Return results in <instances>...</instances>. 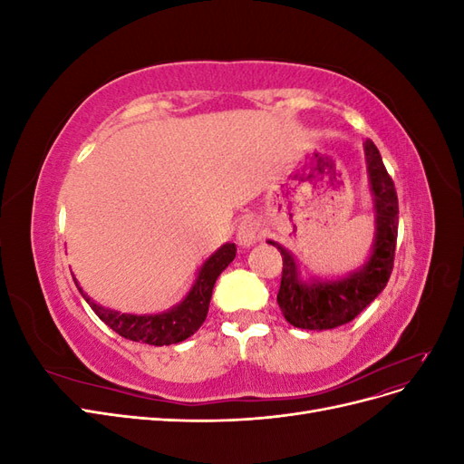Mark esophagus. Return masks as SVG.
<instances>
[{
  "mask_svg": "<svg viewBox=\"0 0 464 464\" xmlns=\"http://www.w3.org/2000/svg\"><path fill=\"white\" fill-rule=\"evenodd\" d=\"M263 236V224L257 218H244L240 224H237V232H236V240L242 247H251L256 246Z\"/></svg>",
  "mask_w": 464,
  "mask_h": 464,
  "instance_id": "obj_1",
  "label": "esophagus"
}]
</instances>
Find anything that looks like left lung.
Segmentation results:
<instances>
[{"label":"left lung","instance_id":"obj_1","mask_svg":"<svg viewBox=\"0 0 464 464\" xmlns=\"http://www.w3.org/2000/svg\"><path fill=\"white\" fill-rule=\"evenodd\" d=\"M368 188L373 203L375 234L368 259L344 276L304 278L300 263L275 240L283 256V278L276 302L290 325L307 331H327L353 321L382 294L392 271L399 230V199L395 184L387 174L382 154L372 141L363 143Z\"/></svg>","mask_w":464,"mask_h":464}]
</instances>
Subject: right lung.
<instances>
[{
    "instance_id": "right-lung-1",
    "label": "right lung",
    "mask_w": 464,
    "mask_h": 464,
    "mask_svg": "<svg viewBox=\"0 0 464 464\" xmlns=\"http://www.w3.org/2000/svg\"><path fill=\"white\" fill-rule=\"evenodd\" d=\"M234 257L236 244H222L213 256L205 259L201 269L198 271V276H195V283L191 285L184 300L170 307V310L160 314L137 315L110 310V307H104L91 300L79 286L75 276L73 280L81 292V296L87 300V304L92 307V312L101 317L111 331H116L123 339H130L135 343L168 346L186 341L188 336H191L203 325L217 278L234 261Z\"/></svg>"
}]
</instances>
